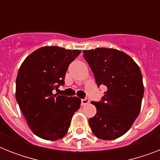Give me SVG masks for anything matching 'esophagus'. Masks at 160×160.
Masks as SVG:
<instances>
[{
  "label": "esophagus",
  "instance_id": "1",
  "mask_svg": "<svg viewBox=\"0 0 160 160\" xmlns=\"http://www.w3.org/2000/svg\"><path fill=\"white\" fill-rule=\"evenodd\" d=\"M90 103V100H89V99H87V98H85V99H83V100H81V105H88Z\"/></svg>",
  "mask_w": 160,
  "mask_h": 160
}]
</instances>
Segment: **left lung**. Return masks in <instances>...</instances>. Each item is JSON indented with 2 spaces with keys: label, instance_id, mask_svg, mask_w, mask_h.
<instances>
[{
  "label": "left lung",
  "instance_id": "1",
  "mask_svg": "<svg viewBox=\"0 0 160 160\" xmlns=\"http://www.w3.org/2000/svg\"><path fill=\"white\" fill-rule=\"evenodd\" d=\"M98 87L107 91L95 105L97 112L89 119L93 134L100 139L111 140L124 135L139 115L144 84L139 65L129 55L112 48L84 51Z\"/></svg>",
  "mask_w": 160,
  "mask_h": 160
}]
</instances>
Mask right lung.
<instances>
[{"label":"right lung","mask_w":160,"mask_h":160,"mask_svg":"<svg viewBox=\"0 0 160 160\" xmlns=\"http://www.w3.org/2000/svg\"><path fill=\"white\" fill-rule=\"evenodd\" d=\"M80 50L44 46L25 59L16 82V99L34 134L46 140H57L67 133L81 100L53 94L65 84L69 65Z\"/></svg>","instance_id":"1"}]
</instances>
